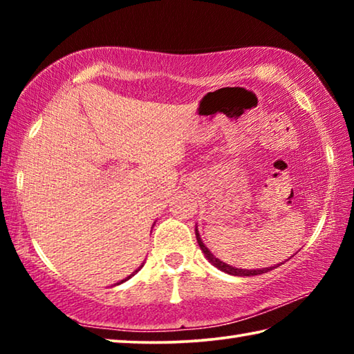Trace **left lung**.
<instances>
[{
    "instance_id": "8db88e82",
    "label": "left lung",
    "mask_w": 354,
    "mask_h": 354,
    "mask_svg": "<svg viewBox=\"0 0 354 354\" xmlns=\"http://www.w3.org/2000/svg\"><path fill=\"white\" fill-rule=\"evenodd\" d=\"M195 236H196V242H198V245H200V248H201V251L203 253H205V256L207 257V261L212 263L214 267H217L218 270H221V272H225V273H227V274H234V277H256V274H262V273H267V272H270V270H273V268H277V267H267V268H257V270H247V268H236V267H232V266H230V263H226V262H223V261H220L218 257H215L211 251H209V248L206 247L205 243H203V241H201V236H200V231H198V226H195ZM292 257V256H290Z\"/></svg>"
}]
</instances>
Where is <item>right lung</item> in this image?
Wrapping results in <instances>:
<instances>
[{
	"label": "right lung",
	"mask_w": 354,
	"mask_h": 354,
	"mask_svg": "<svg viewBox=\"0 0 354 354\" xmlns=\"http://www.w3.org/2000/svg\"><path fill=\"white\" fill-rule=\"evenodd\" d=\"M142 267H143V263H142V266H140V267H139V268H137V270H136V272H134V273H133V274H129V277H128V278H124V279H122V281H120V283H117V284H113V286H118V284H122V283H124V281H128V279H129V278H131V277H134V274H136V273H137V272H139V270H140V268H142Z\"/></svg>",
	"instance_id": "add662e5"
}]
</instances>
